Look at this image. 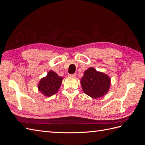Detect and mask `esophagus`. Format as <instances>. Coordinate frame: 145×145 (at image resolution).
Here are the masks:
<instances>
[{
  "instance_id": "1",
  "label": "esophagus",
  "mask_w": 145,
  "mask_h": 145,
  "mask_svg": "<svg viewBox=\"0 0 145 145\" xmlns=\"http://www.w3.org/2000/svg\"><path fill=\"white\" fill-rule=\"evenodd\" d=\"M69 76L70 77H75L76 76V74H69Z\"/></svg>"
}]
</instances>
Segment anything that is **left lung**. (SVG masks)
Instances as JSON below:
<instances>
[{
	"label": "left lung",
	"mask_w": 145,
	"mask_h": 145,
	"mask_svg": "<svg viewBox=\"0 0 145 145\" xmlns=\"http://www.w3.org/2000/svg\"><path fill=\"white\" fill-rule=\"evenodd\" d=\"M80 83L84 93L94 99L102 97L108 93L111 79L106 74L91 67L84 72Z\"/></svg>",
	"instance_id": "1"
}]
</instances>
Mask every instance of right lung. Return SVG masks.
Listing matches in <instances>:
<instances>
[{
	"instance_id": "1",
	"label": "right lung",
	"mask_w": 145,
	"mask_h": 145,
	"mask_svg": "<svg viewBox=\"0 0 145 145\" xmlns=\"http://www.w3.org/2000/svg\"><path fill=\"white\" fill-rule=\"evenodd\" d=\"M63 77L59 76L56 72L50 71L47 76L42 78L38 84V89L46 97L57 93L62 84Z\"/></svg>"
}]
</instances>
